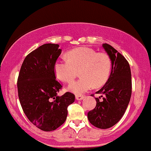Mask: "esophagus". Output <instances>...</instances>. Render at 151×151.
Segmentation results:
<instances>
[{"instance_id": "esophagus-1", "label": "esophagus", "mask_w": 151, "mask_h": 151, "mask_svg": "<svg viewBox=\"0 0 151 151\" xmlns=\"http://www.w3.org/2000/svg\"><path fill=\"white\" fill-rule=\"evenodd\" d=\"M76 100H78V101H81V100L83 99L84 96H76Z\"/></svg>"}]
</instances>
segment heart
<instances>
[{
    "instance_id": "b5f03b06",
    "label": "heart",
    "mask_w": 151,
    "mask_h": 151,
    "mask_svg": "<svg viewBox=\"0 0 151 151\" xmlns=\"http://www.w3.org/2000/svg\"><path fill=\"white\" fill-rule=\"evenodd\" d=\"M68 60H57L54 63V73L58 79L66 83L75 80L80 72V80L71 83L68 91L81 96L93 88L106 83L111 74L112 63L106 53H97L89 48H75L66 53Z\"/></svg>"
}]
</instances>
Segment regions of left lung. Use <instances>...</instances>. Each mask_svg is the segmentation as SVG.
Wrapping results in <instances>:
<instances>
[{
    "label": "left lung",
    "mask_w": 151,
    "mask_h": 151,
    "mask_svg": "<svg viewBox=\"0 0 151 151\" xmlns=\"http://www.w3.org/2000/svg\"><path fill=\"white\" fill-rule=\"evenodd\" d=\"M103 47L111 58L112 70L106 83L96 92L105 97L101 102L96 98V106L88 113V118L94 126L107 129L116 125L126 112L131 97L132 81L129 63L125 57L109 44H103Z\"/></svg>",
    "instance_id": "1"
}]
</instances>
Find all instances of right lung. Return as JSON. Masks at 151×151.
Listing matches in <instances>:
<instances>
[{"label": "right lung", "instance_id": "obj_1", "mask_svg": "<svg viewBox=\"0 0 151 151\" xmlns=\"http://www.w3.org/2000/svg\"><path fill=\"white\" fill-rule=\"evenodd\" d=\"M59 45H40L25 57L22 63L17 86L21 107L28 119L44 131L57 129L65 121L68 107L75 101V95L57 93L62 86L55 79L54 63L61 53Z\"/></svg>", "mask_w": 151, "mask_h": 151}]
</instances>
